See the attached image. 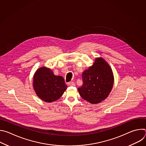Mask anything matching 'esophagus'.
Wrapping results in <instances>:
<instances>
[{
    "label": "esophagus",
    "instance_id": "34e87169",
    "mask_svg": "<svg viewBox=\"0 0 146 146\" xmlns=\"http://www.w3.org/2000/svg\"><path fill=\"white\" fill-rule=\"evenodd\" d=\"M68 85L70 86H75V83L73 81H70L68 82Z\"/></svg>",
    "mask_w": 146,
    "mask_h": 146
}]
</instances>
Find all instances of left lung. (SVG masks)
<instances>
[{
	"mask_svg": "<svg viewBox=\"0 0 146 146\" xmlns=\"http://www.w3.org/2000/svg\"><path fill=\"white\" fill-rule=\"evenodd\" d=\"M83 84L78 88L81 97L96 104L105 100L111 91L114 83L112 70L102 58L95 59L93 65L82 73Z\"/></svg>",
	"mask_w": 146,
	"mask_h": 146,
	"instance_id": "8db88e82",
	"label": "left lung"
}]
</instances>
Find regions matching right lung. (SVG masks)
I'll use <instances>...</instances> for the list:
<instances>
[{"label":"right lung","instance_id":"add662e5","mask_svg":"<svg viewBox=\"0 0 146 146\" xmlns=\"http://www.w3.org/2000/svg\"><path fill=\"white\" fill-rule=\"evenodd\" d=\"M33 87L41 99L46 102H52L63 95L67 86L62 76H55L51 69L43 67L35 73Z\"/></svg>","mask_w":146,"mask_h":146}]
</instances>
